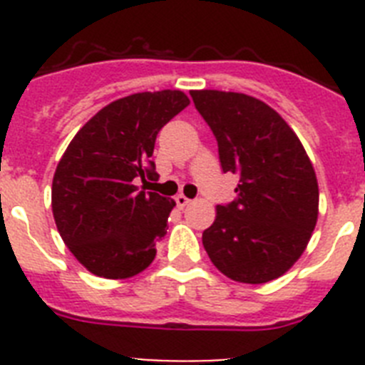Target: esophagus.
Instances as JSON below:
<instances>
[{"label": "esophagus", "mask_w": 365, "mask_h": 365, "mask_svg": "<svg viewBox=\"0 0 365 365\" xmlns=\"http://www.w3.org/2000/svg\"><path fill=\"white\" fill-rule=\"evenodd\" d=\"M175 202L179 208H185L186 205H190V199L186 195H182V193H179V195H175Z\"/></svg>", "instance_id": "obj_1"}]
</instances>
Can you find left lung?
<instances>
[{"mask_svg":"<svg viewBox=\"0 0 365 365\" xmlns=\"http://www.w3.org/2000/svg\"><path fill=\"white\" fill-rule=\"evenodd\" d=\"M217 140L222 172L240 175L202 245L240 283H267L294 265L318 219V180L299 138L265 102L243 93H190Z\"/></svg>","mask_w":365,"mask_h":365,"instance_id":"1","label":"left lung"}]
</instances>
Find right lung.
I'll use <instances>...</instances> for the list:
<instances>
[{"label": "right lung", "instance_id": "add662e5", "mask_svg": "<svg viewBox=\"0 0 365 365\" xmlns=\"http://www.w3.org/2000/svg\"><path fill=\"white\" fill-rule=\"evenodd\" d=\"M190 104L182 91L135 93L74 135L53 179V215L63 243L95 276L131 278L155 259L175 201L138 192L157 179V133Z\"/></svg>", "mask_w": 365, "mask_h": 365}]
</instances>
